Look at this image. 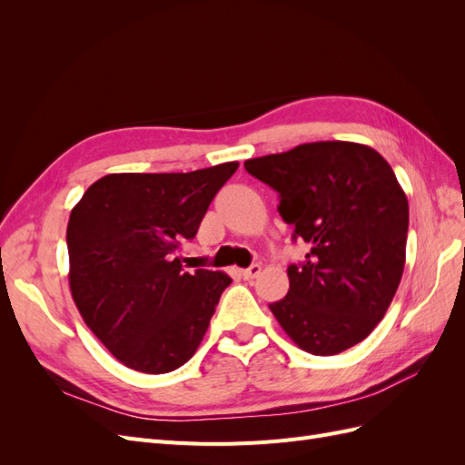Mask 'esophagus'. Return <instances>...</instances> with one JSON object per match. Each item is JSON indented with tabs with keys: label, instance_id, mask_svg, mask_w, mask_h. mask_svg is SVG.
Here are the masks:
<instances>
[{
	"label": "esophagus",
	"instance_id": "1",
	"mask_svg": "<svg viewBox=\"0 0 465 465\" xmlns=\"http://www.w3.org/2000/svg\"><path fill=\"white\" fill-rule=\"evenodd\" d=\"M260 273H262V265H260V263H252V265L248 267V270H242V277H244L246 281L256 279Z\"/></svg>",
	"mask_w": 465,
	"mask_h": 465
}]
</instances>
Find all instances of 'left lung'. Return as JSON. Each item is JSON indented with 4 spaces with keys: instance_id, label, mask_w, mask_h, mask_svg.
Segmentation results:
<instances>
[{
    "instance_id": "8db88e82",
    "label": "left lung",
    "mask_w": 465,
    "mask_h": 465,
    "mask_svg": "<svg viewBox=\"0 0 465 465\" xmlns=\"http://www.w3.org/2000/svg\"><path fill=\"white\" fill-rule=\"evenodd\" d=\"M279 193L292 238L311 246L291 263L289 292L270 308L306 353L337 355L384 318L405 265L410 205L386 159L351 142H316L244 163Z\"/></svg>"
}]
</instances>
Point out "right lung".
I'll return each instance as SVG.
<instances>
[{"mask_svg":"<svg viewBox=\"0 0 465 465\" xmlns=\"http://www.w3.org/2000/svg\"><path fill=\"white\" fill-rule=\"evenodd\" d=\"M238 168L106 174L83 193L67 223L69 289L91 331L128 369L164 374L200 347L223 272H184L180 242Z\"/></svg>","mask_w":465,"mask_h":465,"instance_id":"add662e5","label":"right lung"}]
</instances>
